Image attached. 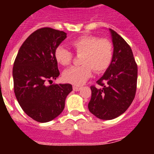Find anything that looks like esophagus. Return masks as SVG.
I'll return each instance as SVG.
<instances>
[{"mask_svg":"<svg viewBox=\"0 0 154 154\" xmlns=\"http://www.w3.org/2000/svg\"><path fill=\"white\" fill-rule=\"evenodd\" d=\"M80 89H82L81 86H76V85H74V86H73V90L74 91H76V92H77V91H79Z\"/></svg>","mask_w":154,"mask_h":154,"instance_id":"obj_1","label":"esophagus"}]
</instances>
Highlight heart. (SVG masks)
<instances>
[{"mask_svg": "<svg viewBox=\"0 0 154 154\" xmlns=\"http://www.w3.org/2000/svg\"><path fill=\"white\" fill-rule=\"evenodd\" d=\"M75 52L80 57L82 65L66 69L63 79L73 85H82L92 75V69L96 73L106 70L112 62L113 46L107 39H99L91 35L80 37L71 42ZM55 58L58 63L66 66L72 59V54L64 46H58L55 50Z\"/></svg>", "mask_w": 154, "mask_h": 154, "instance_id": "b5f03b06", "label": "heart"}]
</instances>
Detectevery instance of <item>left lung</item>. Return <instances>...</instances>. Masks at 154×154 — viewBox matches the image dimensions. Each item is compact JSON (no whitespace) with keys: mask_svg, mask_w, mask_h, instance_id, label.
I'll return each mask as SVG.
<instances>
[{"mask_svg":"<svg viewBox=\"0 0 154 154\" xmlns=\"http://www.w3.org/2000/svg\"><path fill=\"white\" fill-rule=\"evenodd\" d=\"M113 45L112 62L96 82L91 86L92 96L88 108L91 113L109 120L124 113L133 101L137 91V65L131 48L112 29H109Z\"/></svg>","mask_w":154,"mask_h":154,"instance_id":"1","label":"left lung"}]
</instances>
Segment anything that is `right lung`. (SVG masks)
Instances as JSON below:
<instances>
[{
    "instance_id": "add662e5",
    "label": "right lung",
    "mask_w": 154,
    "mask_h": 154,
    "mask_svg": "<svg viewBox=\"0 0 154 154\" xmlns=\"http://www.w3.org/2000/svg\"><path fill=\"white\" fill-rule=\"evenodd\" d=\"M67 34L42 28L29 35L21 46L13 67L14 89L24 112L39 123H47L60 115L71 84L48 85L60 72L55 50Z\"/></svg>"
}]
</instances>
